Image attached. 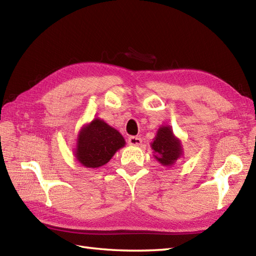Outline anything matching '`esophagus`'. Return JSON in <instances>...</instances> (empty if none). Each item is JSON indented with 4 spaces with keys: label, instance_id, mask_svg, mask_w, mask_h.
Here are the masks:
<instances>
[{
    "label": "esophagus",
    "instance_id": "34e87169",
    "mask_svg": "<svg viewBox=\"0 0 256 256\" xmlns=\"http://www.w3.org/2000/svg\"><path fill=\"white\" fill-rule=\"evenodd\" d=\"M142 138H138V136H130L128 138V144L133 145V146H138L140 145Z\"/></svg>",
    "mask_w": 256,
    "mask_h": 256
}]
</instances>
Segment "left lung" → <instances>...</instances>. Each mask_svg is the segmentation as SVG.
Instances as JSON below:
<instances>
[{
    "label": "left lung",
    "instance_id": "1",
    "mask_svg": "<svg viewBox=\"0 0 256 256\" xmlns=\"http://www.w3.org/2000/svg\"><path fill=\"white\" fill-rule=\"evenodd\" d=\"M155 150V157L164 166H170L181 156V144L178 140L169 126H162L158 130L155 140L152 144Z\"/></svg>",
    "mask_w": 256,
    "mask_h": 256
}]
</instances>
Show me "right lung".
Instances as JSON below:
<instances>
[{"mask_svg": "<svg viewBox=\"0 0 256 256\" xmlns=\"http://www.w3.org/2000/svg\"><path fill=\"white\" fill-rule=\"evenodd\" d=\"M126 144L123 136L106 122L94 118L78 135L76 158L87 168L106 164Z\"/></svg>", "mask_w": 256, "mask_h": 256, "instance_id": "add662e5", "label": "right lung"}]
</instances>
